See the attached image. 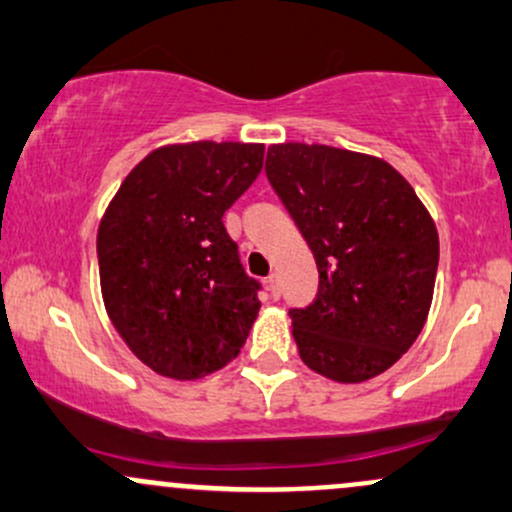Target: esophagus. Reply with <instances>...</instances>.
<instances>
[{"instance_id":"1","label":"esophagus","mask_w":512,"mask_h":512,"mask_svg":"<svg viewBox=\"0 0 512 512\" xmlns=\"http://www.w3.org/2000/svg\"><path fill=\"white\" fill-rule=\"evenodd\" d=\"M267 284H269V293H272V298H279L281 296V284H279V274H269V279H267Z\"/></svg>"}]
</instances>
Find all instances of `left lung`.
<instances>
[{
	"label": "left lung",
	"mask_w": 512,
	"mask_h": 512,
	"mask_svg": "<svg viewBox=\"0 0 512 512\" xmlns=\"http://www.w3.org/2000/svg\"><path fill=\"white\" fill-rule=\"evenodd\" d=\"M264 170L320 272L313 303L289 310L298 354L339 383L375 378L414 344L431 308V216L409 182L373 156L276 144Z\"/></svg>",
	"instance_id": "1"
}]
</instances>
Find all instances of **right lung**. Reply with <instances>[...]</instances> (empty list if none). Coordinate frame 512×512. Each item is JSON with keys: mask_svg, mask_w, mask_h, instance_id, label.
Wrapping results in <instances>:
<instances>
[{"mask_svg": "<svg viewBox=\"0 0 512 512\" xmlns=\"http://www.w3.org/2000/svg\"><path fill=\"white\" fill-rule=\"evenodd\" d=\"M262 144L156 149L120 185L98 269L115 330L156 373L195 380L240 354L262 284L245 272L223 214L262 170Z\"/></svg>", "mask_w": 512, "mask_h": 512, "instance_id": "add662e5", "label": "right lung"}]
</instances>
